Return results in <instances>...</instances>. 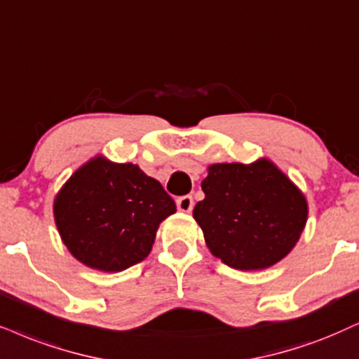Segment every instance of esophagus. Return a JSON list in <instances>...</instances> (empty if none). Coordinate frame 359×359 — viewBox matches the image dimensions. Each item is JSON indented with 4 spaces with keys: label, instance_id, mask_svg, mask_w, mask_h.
Instances as JSON below:
<instances>
[{
    "label": "esophagus",
    "instance_id": "1",
    "mask_svg": "<svg viewBox=\"0 0 359 359\" xmlns=\"http://www.w3.org/2000/svg\"><path fill=\"white\" fill-rule=\"evenodd\" d=\"M177 208L180 212H190L194 208V198L192 195H184V197L177 198Z\"/></svg>",
    "mask_w": 359,
    "mask_h": 359
}]
</instances>
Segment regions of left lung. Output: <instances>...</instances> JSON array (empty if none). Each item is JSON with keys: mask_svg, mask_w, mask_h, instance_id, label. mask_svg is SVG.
I'll list each match as a JSON object with an SVG mask.
<instances>
[{"mask_svg": "<svg viewBox=\"0 0 359 359\" xmlns=\"http://www.w3.org/2000/svg\"><path fill=\"white\" fill-rule=\"evenodd\" d=\"M194 208L207 247L225 265L260 270L287 257L306 224L303 194L269 161L215 164Z\"/></svg>", "mask_w": 359, "mask_h": 359, "instance_id": "obj_1", "label": "left lung"}]
</instances>
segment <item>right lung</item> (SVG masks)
<instances>
[{"instance_id": "obj_1", "label": "right lung", "mask_w": 359, "mask_h": 359, "mask_svg": "<svg viewBox=\"0 0 359 359\" xmlns=\"http://www.w3.org/2000/svg\"><path fill=\"white\" fill-rule=\"evenodd\" d=\"M175 212L161 182L134 164L93 158L54 201V219L69 252L90 269L122 271L151 253L158 224Z\"/></svg>"}]
</instances>
